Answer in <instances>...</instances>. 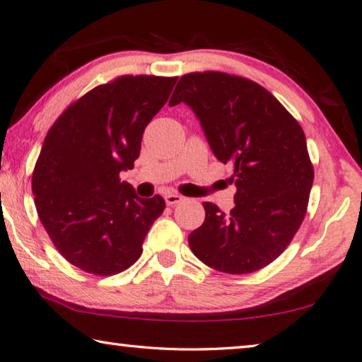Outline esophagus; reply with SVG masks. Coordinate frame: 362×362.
Returning <instances> with one entry per match:
<instances>
[{"label":"esophagus","instance_id":"1","mask_svg":"<svg viewBox=\"0 0 362 362\" xmlns=\"http://www.w3.org/2000/svg\"><path fill=\"white\" fill-rule=\"evenodd\" d=\"M164 199H166V204L168 206H175V204L182 203L183 196L179 194V193H168L166 196H164Z\"/></svg>","mask_w":362,"mask_h":362}]
</instances>
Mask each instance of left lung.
<instances>
[{
    "mask_svg": "<svg viewBox=\"0 0 362 362\" xmlns=\"http://www.w3.org/2000/svg\"><path fill=\"white\" fill-rule=\"evenodd\" d=\"M187 103L211 150L236 175L228 216L203 203L204 223L188 235L207 267L246 274L283 254L302 225L313 185L305 134L265 88L228 73H188L169 105Z\"/></svg>",
    "mask_w": 362,
    "mask_h": 362,
    "instance_id": "left-lung-1",
    "label": "left lung"
}]
</instances>
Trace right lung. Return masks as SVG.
I'll use <instances>...</instances> for the list:
<instances>
[{
	"label": "right lung",
	"instance_id": "1",
	"mask_svg": "<svg viewBox=\"0 0 362 362\" xmlns=\"http://www.w3.org/2000/svg\"><path fill=\"white\" fill-rule=\"evenodd\" d=\"M177 78L119 76L70 105L49 129L33 170L35 206L54 246L83 272L110 276L142 255L166 203L121 182Z\"/></svg>",
	"mask_w": 362,
	"mask_h": 362
}]
</instances>
